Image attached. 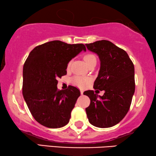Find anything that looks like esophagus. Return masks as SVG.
I'll use <instances>...</instances> for the list:
<instances>
[{"label": "esophagus", "mask_w": 156, "mask_h": 156, "mask_svg": "<svg viewBox=\"0 0 156 156\" xmlns=\"http://www.w3.org/2000/svg\"><path fill=\"white\" fill-rule=\"evenodd\" d=\"M80 94H81V95H83V90H80Z\"/></svg>", "instance_id": "esophagus-1"}]
</instances>
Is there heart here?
<instances>
[{
  "label": "heart",
  "instance_id": "heart-1",
  "mask_svg": "<svg viewBox=\"0 0 156 156\" xmlns=\"http://www.w3.org/2000/svg\"><path fill=\"white\" fill-rule=\"evenodd\" d=\"M84 61L86 62V65L88 66L90 62H94V61H96V58L95 57V55H94L93 54H86L85 56L83 57ZM70 64H71V62H69V63L68 65V67L70 66ZM73 83L74 84H76V86H79L80 88H83L85 86L87 85L88 83L90 81V79L88 78H83V77H80V76H75L73 78Z\"/></svg>",
  "mask_w": 156,
  "mask_h": 156
}]
</instances>
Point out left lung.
<instances>
[{"instance_id":"8db88e82","label":"left lung","mask_w":156,"mask_h":156,"mask_svg":"<svg viewBox=\"0 0 156 156\" xmlns=\"http://www.w3.org/2000/svg\"><path fill=\"white\" fill-rule=\"evenodd\" d=\"M86 46L97 54L101 62L94 88L104 90L102 96L90 90L83 93L90 100L86 109L88 121L97 127H113L130 107L135 89L134 65L125 50L109 41H96Z\"/></svg>"}]
</instances>
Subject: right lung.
I'll list each match as a JSON object with an SVG mask.
<instances>
[{
	"label": "right lung",
	"instance_id": "1",
	"mask_svg": "<svg viewBox=\"0 0 156 156\" xmlns=\"http://www.w3.org/2000/svg\"><path fill=\"white\" fill-rule=\"evenodd\" d=\"M82 50H86L83 44L51 41L34 47L25 61L23 98L33 117L44 127L60 128L69 122L80 92L72 86L58 90V79L66 76L68 62Z\"/></svg>",
	"mask_w": 156,
	"mask_h": 156
}]
</instances>
